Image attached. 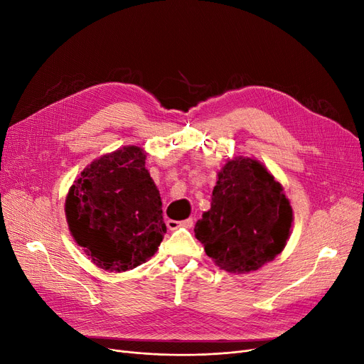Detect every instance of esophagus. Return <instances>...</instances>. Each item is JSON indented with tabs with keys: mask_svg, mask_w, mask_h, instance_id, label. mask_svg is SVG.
<instances>
[{
	"mask_svg": "<svg viewBox=\"0 0 364 364\" xmlns=\"http://www.w3.org/2000/svg\"><path fill=\"white\" fill-rule=\"evenodd\" d=\"M166 226L169 230H176L178 228H186V229H191L193 228V218H186L181 221H176V220H168L166 221Z\"/></svg>",
	"mask_w": 364,
	"mask_h": 364,
	"instance_id": "obj_1",
	"label": "esophagus"
}]
</instances>
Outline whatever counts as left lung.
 Instances as JSON below:
<instances>
[{"label":"left lung","mask_w":364,"mask_h":364,"mask_svg":"<svg viewBox=\"0 0 364 364\" xmlns=\"http://www.w3.org/2000/svg\"><path fill=\"white\" fill-rule=\"evenodd\" d=\"M293 220L272 172L255 157L238 156L218 171L211 208L198 220L195 235L220 269L248 274L286 248Z\"/></svg>","instance_id":"1"}]
</instances>
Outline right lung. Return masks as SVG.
Segmentation results:
<instances>
[{"instance_id":"right-lung-1","label":"right lung","mask_w":364,"mask_h":364,"mask_svg":"<svg viewBox=\"0 0 364 364\" xmlns=\"http://www.w3.org/2000/svg\"><path fill=\"white\" fill-rule=\"evenodd\" d=\"M146 157L138 146L102 154L80 172L67 193L70 233L104 271L124 272L146 263L166 233L161 193Z\"/></svg>"}]
</instances>
